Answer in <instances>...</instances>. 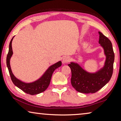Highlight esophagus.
Listing matches in <instances>:
<instances>
[{
    "mask_svg": "<svg viewBox=\"0 0 121 121\" xmlns=\"http://www.w3.org/2000/svg\"><path fill=\"white\" fill-rule=\"evenodd\" d=\"M70 60V58L69 56H65L64 58L62 60V62L63 63H66L68 62Z\"/></svg>",
    "mask_w": 121,
    "mask_h": 121,
    "instance_id": "esophagus-1",
    "label": "esophagus"
}]
</instances>
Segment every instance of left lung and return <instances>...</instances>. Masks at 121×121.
I'll list each match as a JSON object with an SVG mask.
<instances>
[{
    "mask_svg": "<svg viewBox=\"0 0 121 121\" xmlns=\"http://www.w3.org/2000/svg\"><path fill=\"white\" fill-rule=\"evenodd\" d=\"M100 44L104 51L106 60L104 67L95 73H89L77 63L68 64L71 71V83L77 91L83 93H94L108 83L113 71L114 53L110 40L99 31Z\"/></svg>",
    "mask_w": 121,
    "mask_h": 121,
    "instance_id": "left-lung-1",
    "label": "left lung"
}]
</instances>
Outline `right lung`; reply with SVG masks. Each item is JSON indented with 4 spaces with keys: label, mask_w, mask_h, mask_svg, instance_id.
I'll return each instance as SVG.
<instances>
[{
    "label": "right lung",
    "mask_w": 121,
    "mask_h": 121,
    "mask_svg": "<svg viewBox=\"0 0 121 121\" xmlns=\"http://www.w3.org/2000/svg\"><path fill=\"white\" fill-rule=\"evenodd\" d=\"M14 37V36L12 38L10 42L9 51L6 58L7 67L9 69L12 82L16 86L19 87L24 92L29 95H35L43 92L45 91L50 85L51 77L54 71L62 65V62L61 61H59L54 64L51 65L50 67H48V68L47 69L44 74L35 81L31 83H26L20 81L12 73L11 65H10V60L13 53V50H12V42Z\"/></svg>",
    "instance_id": "obj_1"
}]
</instances>
